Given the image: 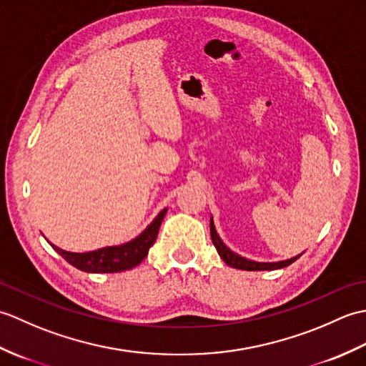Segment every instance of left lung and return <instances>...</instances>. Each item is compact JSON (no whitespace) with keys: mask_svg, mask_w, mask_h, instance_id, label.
<instances>
[{"mask_svg":"<svg viewBox=\"0 0 366 366\" xmlns=\"http://www.w3.org/2000/svg\"><path fill=\"white\" fill-rule=\"evenodd\" d=\"M211 237H212V242L217 248V252H219L220 258L228 264V266L234 267V269H240V270H275V269H283L286 266H290L295 259L300 258V254L294 256L291 259H285V261H278V262H258V261H252V259H247L244 256H240L237 253H234L232 250L223 244V240L220 239V236L217 234L215 231V224L214 220L211 217Z\"/></svg>","mask_w":366,"mask_h":366,"instance_id":"left-lung-1","label":"left lung"}]
</instances>
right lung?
<instances>
[{
  "mask_svg": "<svg viewBox=\"0 0 366 366\" xmlns=\"http://www.w3.org/2000/svg\"><path fill=\"white\" fill-rule=\"evenodd\" d=\"M167 211V207L163 209V211L151 222V224H147V228L142 234L129 240L126 244L104 247L99 248V250L86 253L66 252L63 248L53 244L51 247L63 256L69 264H72L74 267L83 272H89V274H113V272L129 270L138 266V264L147 256V252H149V248L154 245L155 239H157L160 224Z\"/></svg>",
  "mask_w": 366,
  "mask_h": 366,
  "instance_id": "add662e5",
  "label": "right lung"
}]
</instances>
